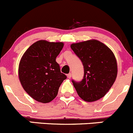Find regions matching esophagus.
<instances>
[{
	"label": "esophagus",
	"instance_id": "34e87169",
	"mask_svg": "<svg viewBox=\"0 0 133 133\" xmlns=\"http://www.w3.org/2000/svg\"><path fill=\"white\" fill-rule=\"evenodd\" d=\"M71 76H72L71 73H69V74H68V75H67L68 78H71Z\"/></svg>",
	"mask_w": 133,
	"mask_h": 133
}]
</instances>
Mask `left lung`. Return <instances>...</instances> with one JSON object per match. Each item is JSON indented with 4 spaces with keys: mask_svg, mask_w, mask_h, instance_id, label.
<instances>
[{
    "mask_svg": "<svg viewBox=\"0 0 133 133\" xmlns=\"http://www.w3.org/2000/svg\"><path fill=\"white\" fill-rule=\"evenodd\" d=\"M70 47L84 66L82 80H72L78 94L86 102L99 99L116 79L117 65L115 55L109 47L97 40L73 43Z\"/></svg>",
    "mask_w": 133,
    "mask_h": 133,
    "instance_id": "obj_1",
    "label": "left lung"
}]
</instances>
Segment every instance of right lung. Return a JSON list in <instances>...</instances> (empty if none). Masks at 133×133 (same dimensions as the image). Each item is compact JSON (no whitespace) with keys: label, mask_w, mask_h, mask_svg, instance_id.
I'll return each instance as SVG.
<instances>
[{"label":"right lung","mask_w":133,"mask_h":133,"mask_svg":"<svg viewBox=\"0 0 133 133\" xmlns=\"http://www.w3.org/2000/svg\"><path fill=\"white\" fill-rule=\"evenodd\" d=\"M63 45L62 42L41 40L31 45L22 57L18 70L19 81L24 90L37 102H51L66 78L56 62Z\"/></svg>","instance_id":"add662e5"}]
</instances>
